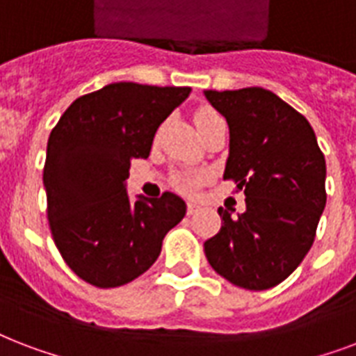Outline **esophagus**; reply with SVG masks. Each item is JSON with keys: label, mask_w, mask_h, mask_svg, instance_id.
Segmentation results:
<instances>
[{"label": "esophagus", "mask_w": 356, "mask_h": 356, "mask_svg": "<svg viewBox=\"0 0 356 356\" xmlns=\"http://www.w3.org/2000/svg\"><path fill=\"white\" fill-rule=\"evenodd\" d=\"M198 208H200V206H198V204L195 202V200H189V202H187V213H189V216H193V213H197Z\"/></svg>", "instance_id": "34e87169"}]
</instances>
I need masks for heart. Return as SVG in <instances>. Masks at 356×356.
<instances>
[{"label":"heart","mask_w":356,"mask_h":356,"mask_svg":"<svg viewBox=\"0 0 356 356\" xmlns=\"http://www.w3.org/2000/svg\"><path fill=\"white\" fill-rule=\"evenodd\" d=\"M213 118H221V117H219L216 111H211V109H200V111H197V115H195L197 129L202 128L204 124L211 122ZM202 180H204V172H200V170H181V172H178L175 178L176 186L180 187V189H184V191H191L193 187L197 186V184H200Z\"/></svg>","instance_id":"b5f03b06"}]
</instances>
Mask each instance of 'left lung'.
<instances>
[{"label":"left lung","instance_id":"1","mask_svg":"<svg viewBox=\"0 0 356 356\" xmlns=\"http://www.w3.org/2000/svg\"><path fill=\"white\" fill-rule=\"evenodd\" d=\"M230 129L225 178L245 193L247 209L219 208L221 230L204 243L209 266L245 290H269L296 271L323 213L325 158L312 126L261 87L204 90Z\"/></svg>","mask_w":356,"mask_h":356}]
</instances>
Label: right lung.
I'll return each mask as SVG.
<instances>
[{
    "label": "right lung",
    "mask_w": 356,
    "mask_h": 356,
    "mask_svg": "<svg viewBox=\"0 0 356 356\" xmlns=\"http://www.w3.org/2000/svg\"><path fill=\"white\" fill-rule=\"evenodd\" d=\"M191 87L120 81L85 95L51 129L44 187L54 241L68 267L96 288H117L150 269L186 216L175 193L131 200L134 158H148L159 124Z\"/></svg>",
    "instance_id": "obj_1"
}]
</instances>
